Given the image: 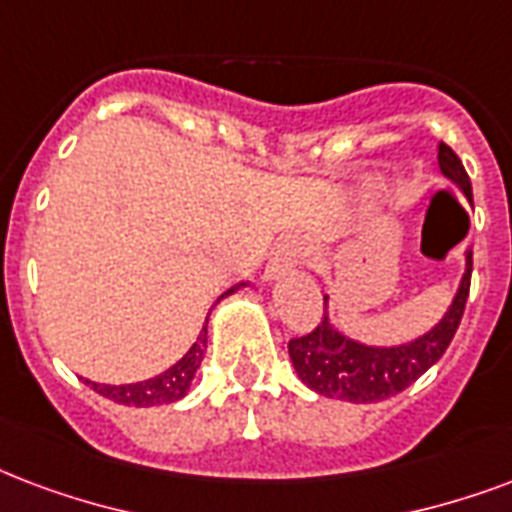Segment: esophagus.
Wrapping results in <instances>:
<instances>
[{"label":"esophagus","instance_id":"obj_1","mask_svg":"<svg viewBox=\"0 0 512 512\" xmlns=\"http://www.w3.org/2000/svg\"><path fill=\"white\" fill-rule=\"evenodd\" d=\"M303 260V244H300L295 236H284L276 247H273L271 257H268V265H265L263 279L265 282H273V279H279L284 273L295 271Z\"/></svg>","mask_w":512,"mask_h":512}]
</instances>
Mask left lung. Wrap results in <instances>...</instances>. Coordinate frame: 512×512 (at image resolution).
Segmentation results:
<instances>
[{
    "label": "left lung",
    "instance_id": "left-lung-1",
    "mask_svg": "<svg viewBox=\"0 0 512 512\" xmlns=\"http://www.w3.org/2000/svg\"><path fill=\"white\" fill-rule=\"evenodd\" d=\"M438 163L440 171L462 190L464 198L473 201V185L462 161L443 142L438 144ZM470 273H473V249L464 252V273L446 314L427 333L395 346L362 343L338 330L327 311L330 295H325V317L317 330L290 341L292 368L308 389H314L322 397L349 400V403H378L386 397H395L446 354L448 343L462 322L464 303L470 292Z\"/></svg>",
    "mask_w": 512,
    "mask_h": 512
}]
</instances>
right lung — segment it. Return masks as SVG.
I'll return each instance as SVG.
<instances>
[{"label":"right lung","mask_w":512,"mask_h":512,"mask_svg":"<svg viewBox=\"0 0 512 512\" xmlns=\"http://www.w3.org/2000/svg\"><path fill=\"white\" fill-rule=\"evenodd\" d=\"M249 282L233 284L230 290H225L220 295L222 298H228L233 292H239L241 287H247ZM217 300V303H220ZM209 322V317H206ZM206 322L204 330L198 333V341L187 349V354L179 362H174L169 370H163L158 376L147 378V381H136V384H96V381H88L85 378V384L91 386L93 392H99V395L109 397V400H115L120 405H134V408H150V405H163V403H177L182 397L190 392V384H193L195 370L201 368V360H204V349H206Z\"/></svg>","instance_id":"add662e5"}]
</instances>
